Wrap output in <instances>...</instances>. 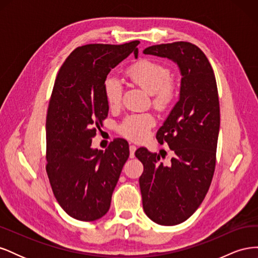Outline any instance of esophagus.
Instances as JSON below:
<instances>
[{
    "label": "esophagus",
    "instance_id": "1",
    "mask_svg": "<svg viewBox=\"0 0 258 258\" xmlns=\"http://www.w3.org/2000/svg\"><path fill=\"white\" fill-rule=\"evenodd\" d=\"M129 151H130V158H134L135 157V153L137 151V146L135 144H131L129 146Z\"/></svg>",
    "mask_w": 258,
    "mask_h": 258
}]
</instances>
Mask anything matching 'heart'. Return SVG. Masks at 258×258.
<instances>
[{"instance_id": "obj_1", "label": "heart", "mask_w": 258, "mask_h": 258, "mask_svg": "<svg viewBox=\"0 0 258 258\" xmlns=\"http://www.w3.org/2000/svg\"><path fill=\"white\" fill-rule=\"evenodd\" d=\"M128 79L152 96L153 105L165 111L173 102L174 86L171 82V71L160 62L143 59L127 70ZM104 95L110 107H118L121 103L122 86L115 76H107L104 81ZM154 126L151 114H134L119 124L120 135L132 141H142Z\"/></svg>"}]
</instances>
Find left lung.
Returning a JSON list of instances; mask_svg holds the SVG:
<instances>
[{"label":"left lung","instance_id":"8db88e82","mask_svg":"<svg viewBox=\"0 0 258 258\" xmlns=\"http://www.w3.org/2000/svg\"><path fill=\"white\" fill-rule=\"evenodd\" d=\"M143 52L173 60L182 74L179 100L156 135L174 152L171 163L165 166L144 147L136 152L144 167L139 183L145 214L173 226L195 213L212 182L221 121L216 80L206 54L191 43L154 45Z\"/></svg>","mask_w":258,"mask_h":258}]
</instances>
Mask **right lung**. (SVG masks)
I'll list each match as a JSON object with an SVG mask.
<instances>
[{
	"label": "right lung",
	"mask_w": 258,
	"mask_h": 258,
	"mask_svg": "<svg viewBox=\"0 0 258 258\" xmlns=\"http://www.w3.org/2000/svg\"><path fill=\"white\" fill-rule=\"evenodd\" d=\"M139 41L88 44L74 49L54 81L46 116V172L61 208L75 220L92 222L106 214L112 194L129 157L126 140L103 151L91 140L107 117L104 81Z\"/></svg>",
	"instance_id": "right-lung-1"
}]
</instances>
